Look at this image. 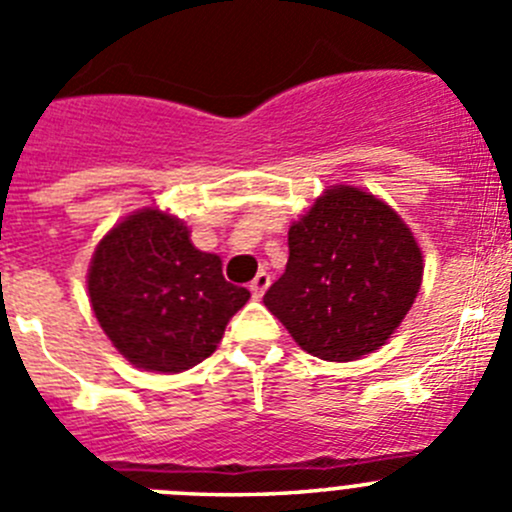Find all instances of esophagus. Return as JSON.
Returning a JSON list of instances; mask_svg holds the SVG:
<instances>
[{"label":"esophagus","instance_id":"obj_1","mask_svg":"<svg viewBox=\"0 0 512 512\" xmlns=\"http://www.w3.org/2000/svg\"><path fill=\"white\" fill-rule=\"evenodd\" d=\"M269 286H271V276L266 274V271H259V274H256V279L251 281V286H248V289H251L253 299H261V296L266 294V289H269Z\"/></svg>","mask_w":512,"mask_h":512}]
</instances>
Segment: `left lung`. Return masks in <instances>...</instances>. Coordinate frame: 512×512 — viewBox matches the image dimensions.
<instances>
[{
  "label": "left lung",
  "mask_w": 512,
  "mask_h": 512,
  "mask_svg": "<svg viewBox=\"0 0 512 512\" xmlns=\"http://www.w3.org/2000/svg\"><path fill=\"white\" fill-rule=\"evenodd\" d=\"M422 284V251L384 201L332 186L289 228V264L264 304L304 352L352 362L394 334Z\"/></svg>",
  "instance_id": "left-lung-1"
}]
</instances>
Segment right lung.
<instances>
[{"instance_id":"right-lung-1","label":"right lung","mask_w":512,"mask_h":512,"mask_svg":"<svg viewBox=\"0 0 512 512\" xmlns=\"http://www.w3.org/2000/svg\"><path fill=\"white\" fill-rule=\"evenodd\" d=\"M87 291L115 349L135 367L165 374L211 357L251 299L223 279L216 253L193 246L186 223L158 208L133 213L97 243Z\"/></svg>"}]
</instances>
